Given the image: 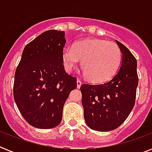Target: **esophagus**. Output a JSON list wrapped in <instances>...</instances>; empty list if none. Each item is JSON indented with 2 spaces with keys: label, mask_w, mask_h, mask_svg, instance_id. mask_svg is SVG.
<instances>
[{
  "label": "esophagus",
  "mask_w": 152,
  "mask_h": 152,
  "mask_svg": "<svg viewBox=\"0 0 152 152\" xmlns=\"http://www.w3.org/2000/svg\"><path fill=\"white\" fill-rule=\"evenodd\" d=\"M76 84H77V88H80L81 84H82V82H81L80 80H77V81H76Z\"/></svg>",
  "instance_id": "obj_1"
}]
</instances>
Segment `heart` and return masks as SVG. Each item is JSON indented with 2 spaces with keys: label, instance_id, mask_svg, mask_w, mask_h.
I'll use <instances>...</instances> for the list:
<instances>
[{
  "label": "heart",
  "instance_id": "obj_1",
  "mask_svg": "<svg viewBox=\"0 0 152 152\" xmlns=\"http://www.w3.org/2000/svg\"><path fill=\"white\" fill-rule=\"evenodd\" d=\"M62 62L67 72L73 71L81 61V68L88 80L102 83L110 80L118 71L121 51L113 42L102 39H87L62 51Z\"/></svg>",
  "mask_w": 152,
  "mask_h": 152
}]
</instances>
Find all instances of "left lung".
Segmentation results:
<instances>
[{"label": "left lung", "instance_id": "8db88e82", "mask_svg": "<svg viewBox=\"0 0 152 152\" xmlns=\"http://www.w3.org/2000/svg\"><path fill=\"white\" fill-rule=\"evenodd\" d=\"M122 53L120 70L108 82L80 87L84 119L91 129L110 131L122 124L134 107L138 86L137 59L116 40Z\"/></svg>", "mask_w": 152, "mask_h": 152}]
</instances>
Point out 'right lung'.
Returning a JSON list of instances; mask_svg holds the SVG:
<instances>
[{"label": "right lung", "mask_w": 152, "mask_h": 152, "mask_svg": "<svg viewBox=\"0 0 152 152\" xmlns=\"http://www.w3.org/2000/svg\"><path fill=\"white\" fill-rule=\"evenodd\" d=\"M64 32L49 30L27 44L15 73L13 96L27 123L38 129L59 125L63 106L76 78L62 62Z\"/></svg>", "instance_id": "obj_1"}]
</instances>
